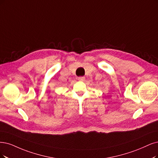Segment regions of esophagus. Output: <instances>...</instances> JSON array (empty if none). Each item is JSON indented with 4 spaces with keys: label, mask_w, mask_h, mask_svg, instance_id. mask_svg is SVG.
<instances>
[{
    "label": "esophagus",
    "mask_w": 158,
    "mask_h": 158,
    "mask_svg": "<svg viewBox=\"0 0 158 158\" xmlns=\"http://www.w3.org/2000/svg\"><path fill=\"white\" fill-rule=\"evenodd\" d=\"M85 79V77H78V80L80 81H84Z\"/></svg>",
    "instance_id": "esophagus-1"
}]
</instances>
